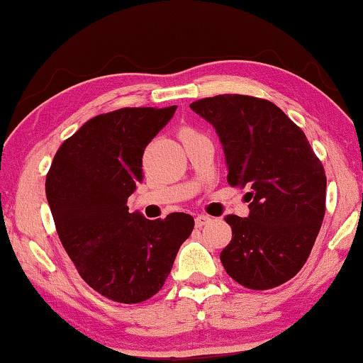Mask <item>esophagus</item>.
Wrapping results in <instances>:
<instances>
[{"mask_svg":"<svg viewBox=\"0 0 363 363\" xmlns=\"http://www.w3.org/2000/svg\"><path fill=\"white\" fill-rule=\"evenodd\" d=\"M211 221V218L208 215H197L195 216V226L202 228L205 224H208Z\"/></svg>","mask_w":363,"mask_h":363,"instance_id":"34e87169","label":"esophagus"}]
</instances>
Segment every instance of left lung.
<instances>
[{
	"mask_svg": "<svg viewBox=\"0 0 363 363\" xmlns=\"http://www.w3.org/2000/svg\"><path fill=\"white\" fill-rule=\"evenodd\" d=\"M215 128L228 182L247 186L249 216H224L233 239L221 263L249 289H272L301 272L325 216L326 176L307 137L272 101L218 95L191 103Z\"/></svg>",
	"mask_w": 363,
	"mask_h": 363,
	"instance_id": "1",
	"label": "left lung"
}]
</instances>
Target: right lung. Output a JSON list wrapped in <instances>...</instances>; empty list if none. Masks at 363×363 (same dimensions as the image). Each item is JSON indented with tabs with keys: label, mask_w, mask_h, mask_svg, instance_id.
Masks as SVG:
<instances>
[{
	"label": "right lung",
	"mask_w": 363,
	"mask_h": 363,
	"mask_svg": "<svg viewBox=\"0 0 363 363\" xmlns=\"http://www.w3.org/2000/svg\"><path fill=\"white\" fill-rule=\"evenodd\" d=\"M176 108H123L91 118L62 143L48 171L45 189L62 247L85 283L114 302L157 294L194 229L187 213L150 221L128 208L143 179L145 147Z\"/></svg>",
	"instance_id": "obj_1"
}]
</instances>
